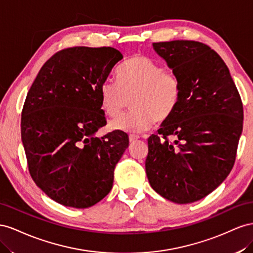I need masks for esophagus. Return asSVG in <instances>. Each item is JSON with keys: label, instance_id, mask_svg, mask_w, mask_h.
Here are the masks:
<instances>
[{"label": "esophagus", "instance_id": "obj_1", "mask_svg": "<svg viewBox=\"0 0 253 253\" xmlns=\"http://www.w3.org/2000/svg\"><path fill=\"white\" fill-rule=\"evenodd\" d=\"M139 139H140L139 135H134V134L129 135V142H130V143H133V142H135L136 140H139Z\"/></svg>", "mask_w": 253, "mask_h": 253}]
</instances>
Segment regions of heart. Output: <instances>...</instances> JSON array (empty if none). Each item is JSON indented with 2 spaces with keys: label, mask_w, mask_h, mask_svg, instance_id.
I'll return each mask as SVG.
<instances>
[{
  "label": "heart",
  "mask_w": 253,
  "mask_h": 253,
  "mask_svg": "<svg viewBox=\"0 0 253 253\" xmlns=\"http://www.w3.org/2000/svg\"><path fill=\"white\" fill-rule=\"evenodd\" d=\"M99 96L102 109L110 118L121 115L132 98L133 111L111 122L110 128L139 133L170 118L180 86L174 73L147 56L135 55L118 72V83L108 81L100 85Z\"/></svg>",
  "instance_id": "obj_1"
}]
</instances>
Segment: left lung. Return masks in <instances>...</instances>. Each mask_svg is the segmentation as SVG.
Wrapping results in <instances>:
<instances>
[{"instance_id": "left-lung-1", "label": "left lung", "mask_w": 253, "mask_h": 253, "mask_svg": "<svg viewBox=\"0 0 253 253\" xmlns=\"http://www.w3.org/2000/svg\"><path fill=\"white\" fill-rule=\"evenodd\" d=\"M153 47L177 77L180 96L159 134L149 136L146 175L163 198L191 204L213 192L233 168L242 99L226 63L204 43L175 40Z\"/></svg>"}]
</instances>
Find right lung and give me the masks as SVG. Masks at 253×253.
<instances>
[{
    "label": "right lung",
    "mask_w": 253,
    "mask_h": 253,
    "mask_svg": "<svg viewBox=\"0 0 253 253\" xmlns=\"http://www.w3.org/2000/svg\"><path fill=\"white\" fill-rule=\"evenodd\" d=\"M123 59L113 47L76 46L48 59L27 93L21 138L30 174L64 207L85 209L112 189L128 135H95L106 125L99 89Z\"/></svg>",
    "instance_id": "obj_1"
}]
</instances>
